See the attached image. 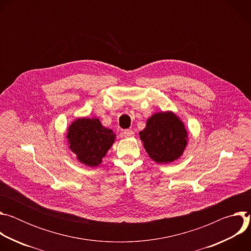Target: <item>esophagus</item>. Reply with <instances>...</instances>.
Listing matches in <instances>:
<instances>
[{"instance_id":"1","label":"esophagus","mask_w":251,"mask_h":251,"mask_svg":"<svg viewBox=\"0 0 251 251\" xmlns=\"http://www.w3.org/2000/svg\"><path fill=\"white\" fill-rule=\"evenodd\" d=\"M123 136L125 138H130V137H133L134 136V132L132 130H125L123 132Z\"/></svg>"}]
</instances>
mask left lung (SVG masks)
Masks as SVG:
<instances>
[{"mask_svg":"<svg viewBox=\"0 0 251 251\" xmlns=\"http://www.w3.org/2000/svg\"><path fill=\"white\" fill-rule=\"evenodd\" d=\"M149 157L158 164L180 158L188 144V132L183 121L172 111L152 115L139 133Z\"/></svg>","mask_w":251,"mask_h":251,"instance_id":"1","label":"left lung"}]
</instances>
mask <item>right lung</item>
<instances>
[{
	"label": "right lung",
	"instance_id": "1",
	"mask_svg": "<svg viewBox=\"0 0 251 251\" xmlns=\"http://www.w3.org/2000/svg\"><path fill=\"white\" fill-rule=\"evenodd\" d=\"M66 138L78 162L96 167L113 145L116 135L103 127L98 118H77L68 127Z\"/></svg>",
	"mask_w": 251,
	"mask_h": 251
}]
</instances>
